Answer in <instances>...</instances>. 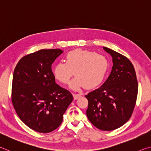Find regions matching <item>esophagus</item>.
<instances>
[{
	"instance_id": "34e87169",
	"label": "esophagus",
	"mask_w": 151,
	"mask_h": 151,
	"mask_svg": "<svg viewBox=\"0 0 151 151\" xmlns=\"http://www.w3.org/2000/svg\"><path fill=\"white\" fill-rule=\"evenodd\" d=\"M82 96L81 94H73V97L75 100H77L78 98H80Z\"/></svg>"
}]
</instances>
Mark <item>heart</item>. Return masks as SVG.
Wrapping results in <instances>:
<instances>
[{
  "instance_id": "obj_1",
  "label": "heart",
  "mask_w": 151,
  "mask_h": 151,
  "mask_svg": "<svg viewBox=\"0 0 151 151\" xmlns=\"http://www.w3.org/2000/svg\"><path fill=\"white\" fill-rule=\"evenodd\" d=\"M109 62L106 57L94 51L78 49L71 51L65 57V63L59 62L53 68L55 78L67 84L75 72L76 77L70 84L73 89L86 86L96 88L102 84L108 73Z\"/></svg>"
}]
</instances>
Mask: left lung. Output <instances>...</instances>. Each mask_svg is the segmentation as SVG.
<instances>
[{"label": "left lung", "instance_id": "1", "mask_svg": "<svg viewBox=\"0 0 151 151\" xmlns=\"http://www.w3.org/2000/svg\"><path fill=\"white\" fill-rule=\"evenodd\" d=\"M103 49L112 57L113 67L105 83L86 96L88 101L86 113L96 127L112 131L130 119L137 98L138 83L129 59L111 49Z\"/></svg>", "mask_w": 151, "mask_h": 151}]
</instances>
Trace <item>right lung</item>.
<instances>
[{
	"instance_id": "right-lung-1",
	"label": "right lung",
	"mask_w": 151,
	"mask_h": 151,
	"mask_svg": "<svg viewBox=\"0 0 151 151\" xmlns=\"http://www.w3.org/2000/svg\"><path fill=\"white\" fill-rule=\"evenodd\" d=\"M63 53L59 49H41L23 57L14 68L12 102L28 127L47 133L59 127L73 96L55 83L51 65Z\"/></svg>"
}]
</instances>
